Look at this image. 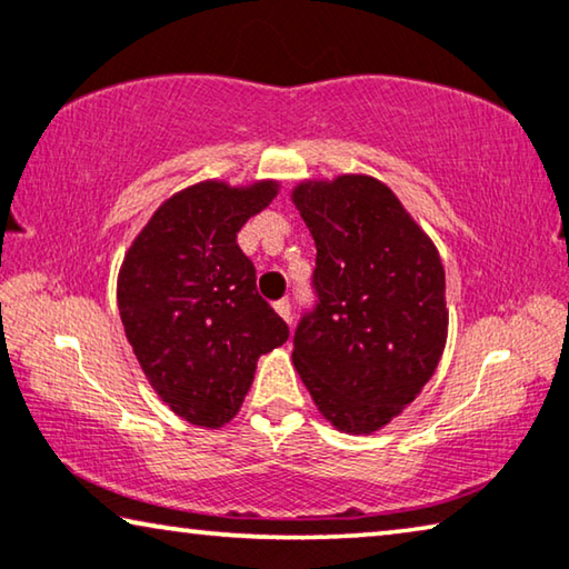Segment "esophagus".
Listing matches in <instances>:
<instances>
[{
  "mask_svg": "<svg viewBox=\"0 0 569 569\" xmlns=\"http://www.w3.org/2000/svg\"><path fill=\"white\" fill-rule=\"evenodd\" d=\"M274 312L287 322V326H292V308H290V302H287V300L274 302Z\"/></svg>",
  "mask_w": 569,
  "mask_h": 569,
  "instance_id": "obj_1",
  "label": "esophagus"
}]
</instances>
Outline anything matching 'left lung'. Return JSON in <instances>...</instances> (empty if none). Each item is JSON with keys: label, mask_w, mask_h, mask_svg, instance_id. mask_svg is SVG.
<instances>
[{"label": "left lung", "mask_w": 569, "mask_h": 569, "mask_svg": "<svg viewBox=\"0 0 569 569\" xmlns=\"http://www.w3.org/2000/svg\"><path fill=\"white\" fill-rule=\"evenodd\" d=\"M290 198L318 249L320 297L292 363L336 430L373 435L419 397L448 343L440 254L371 174L300 180Z\"/></svg>", "instance_id": "left-lung-1"}]
</instances>
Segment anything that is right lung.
I'll return each mask as SVG.
<instances>
[{
	"instance_id": "obj_1",
	"label": "right lung",
	"mask_w": 569,
	"mask_h": 569,
	"mask_svg": "<svg viewBox=\"0 0 569 569\" xmlns=\"http://www.w3.org/2000/svg\"><path fill=\"white\" fill-rule=\"evenodd\" d=\"M279 180H200L157 208L127 249L117 302L142 373L174 415L229 425L254 381L259 356L290 338L257 292L254 264L236 243Z\"/></svg>"
}]
</instances>
